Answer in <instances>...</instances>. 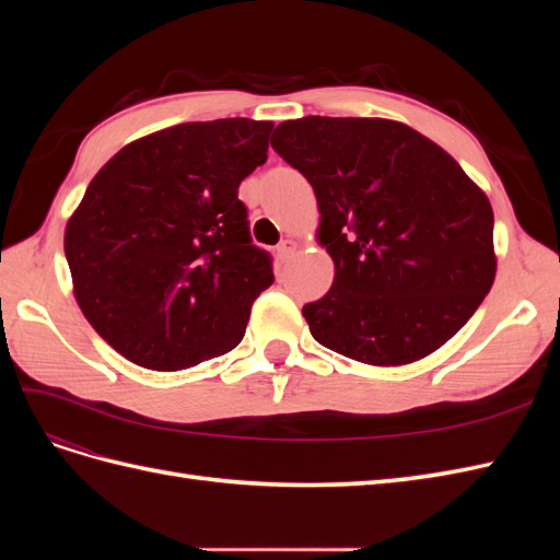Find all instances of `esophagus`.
I'll use <instances>...</instances> for the list:
<instances>
[{
  "instance_id": "esophagus-1",
  "label": "esophagus",
  "mask_w": 560,
  "mask_h": 560,
  "mask_svg": "<svg viewBox=\"0 0 560 560\" xmlns=\"http://www.w3.org/2000/svg\"><path fill=\"white\" fill-rule=\"evenodd\" d=\"M294 252H296V243H294V241H282V243L278 245V249H276V254H278V259H280V261H287V259H290Z\"/></svg>"
}]
</instances>
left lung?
<instances>
[{"label":"left lung","instance_id":"obj_1","mask_svg":"<svg viewBox=\"0 0 560 560\" xmlns=\"http://www.w3.org/2000/svg\"><path fill=\"white\" fill-rule=\"evenodd\" d=\"M270 144L313 186L334 284L303 306L311 334L371 366L442 348L498 270L493 208L457 161L389 118L306 116Z\"/></svg>","mask_w":560,"mask_h":560}]
</instances>
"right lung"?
Segmentation results:
<instances>
[{
	"mask_svg": "<svg viewBox=\"0 0 560 560\" xmlns=\"http://www.w3.org/2000/svg\"><path fill=\"white\" fill-rule=\"evenodd\" d=\"M270 121L179 124L126 144L65 226L81 313L132 364L189 369L243 341L273 284L241 182L266 163Z\"/></svg>",
	"mask_w": 560,
	"mask_h": 560,
	"instance_id": "add662e5",
	"label": "right lung"
}]
</instances>
